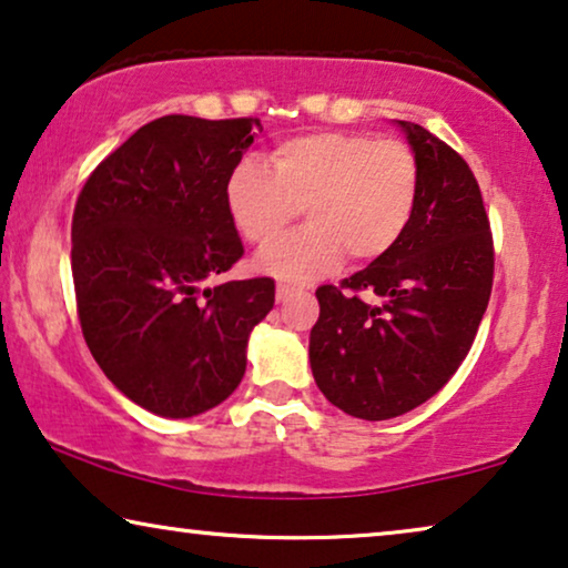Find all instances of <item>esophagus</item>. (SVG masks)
<instances>
[{"instance_id":"esophagus-1","label":"esophagus","mask_w":568,"mask_h":568,"mask_svg":"<svg viewBox=\"0 0 568 568\" xmlns=\"http://www.w3.org/2000/svg\"><path fill=\"white\" fill-rule=\"evenodd\" d=\"M294 292H297V290H294V286H290V284H278V286H276V300H278V302H286V300L292 297Z\"/></svg>"}]
</instances>
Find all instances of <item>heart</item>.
Segmentation results:
<instances>
[{"label": "heart", "instance_id": "heart-1", "mask_svg": "<svg viewBox=\"0 0 568 568\" xmlns=\"http://www.w3.org/2000/svg\"><path fill=\"white\" fill-rule=\"evenodd\" d=\"M237 162L227 181L232 222L251 245H270L306 206L311 224L261 253L258 268L307 282L385 255L416 212L422 168L410 144L364 131H315L284 139L271 152Z\"/></svg>", "mask_w": 568, "mask_h": 568}]
</instances>
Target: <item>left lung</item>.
<instances>
[{
  "label": "left lung",
  "mask_w": 568,
  "mask_h": 568,
  "mask_svg": "<svg viewBox=\"0 0 568 568\" xmlns=\"http://www.w3.org/2000/svg\"><path fill=\"white\" fill-rule=\"evenodd\" d=\"M400 126L422 168L408 230L367 268L317 286L310 331L317 387L364 422L408 414L449 383L494 284L491 224L468 162L418 123Z\"/></svg>",
  "instance_id": "left-lung-1"
}]
</instances>
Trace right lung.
<instances>
[{"label": "right lung", "mask_w": 568, "mask_h": 568, "mask_svg": "<svg viewBox=\"0 0 568 568\" xmlns=\"http://www.w3.org/2000/svg\"><path fill=\"white\" fill-rule=\"evenodd\" d=\"M258 119L162 115L84 181L72 216L77 315L119 390L158 416L220 406L245 375L253 325L271 313L268 276L209 286L243 258L227 181Z\"/></svg>", "instance_id": "add662e5"}]
</instances>
